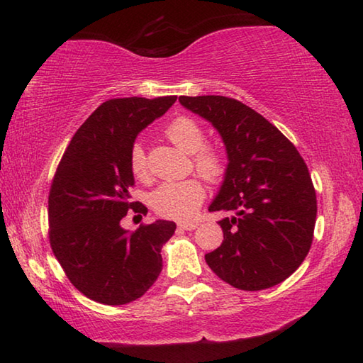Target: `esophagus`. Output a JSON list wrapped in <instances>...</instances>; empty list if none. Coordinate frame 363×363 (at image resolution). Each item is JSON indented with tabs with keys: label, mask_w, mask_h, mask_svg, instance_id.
<instances>
[{
	"label": "esophagus",
	"mask_w": 363,
	"mask_h": 363,
	"mask_svg": "<svg viewBox=\"0 0 363 363\" xmlns=\"http://www.w3.org/2000/svg\"><path fill=\"white\" fill-rule=\"evenodd\" d=\"M177 227H179L181 230H194V229H196V227H199V224H196V223H179V224H177Z\"/></svg>",
	"instance_id": "34e87169"
}]
</instances>
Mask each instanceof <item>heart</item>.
I'll return each instance as SVG.
<instances>
[{"label":"heart","instance_id":"heart-1","mask_svg":"<svg viewBox=\"0 0 363 363\" xmlns=\"http://www.w3.org/2000/svg\"><path fill=\"white\" fill-rule=\"evenodd\" d=\"M167 138L182 152L192 153L194 168L208 181H218L224 173V155L219 149L205 144V131L189 116H177L164 130ZM130 168L133 174L144 179L149 173L144 145L134 143L130 150ZM205 199V187L199 179L163 182L152 190L149 203L160 216L171 219H189L199 210Z\"/></svg>","mask_w":363,"mask_h":363}]
</instances>
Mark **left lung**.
Masks as SVG:
<instances>
[{
	"label": "left lung",
	"instance_id": "obj_1",
	"mask_svg": "<svg viewBox=\"0 0 363 363\" xmlns=\"http://www.w3.org/2000/svg\"><path fill=\"white\" fill-rule=\"evenodd\" d=\"M179 102L216 128L227 150L223 186L210 211L224 240L205 255L225 284L245 291L266 290L290 277L314 238L315 189L290 140L240 101L224 96H181Z\"/></svg>",
	"mask_w": 363,
	"mask_h": 363
}]
</instances>
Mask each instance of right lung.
Returning a JSON list of instances; mask_svg holds the SVG:
<instances>
[{
    "label": "right lung",
    "instance_id": "obj_1",
    "mask_svg": "<svg viewBox=\"0 0 363 363\" xmlns=\"http://www.w3.org/2000/svg\"><path fill=\"white\" fill-rule=\"evenodd\" d=\"M177 96L123 97L97 107L72 138L49 190V243L72 285L96 303L128 304L162 272V248L176 230L158 219L130 232L120 225L134 176L130 150L138 134L162 116Z\"/></svg>",
    "mask_w": 363,
    "mask_h": 363
}]
</instances>
